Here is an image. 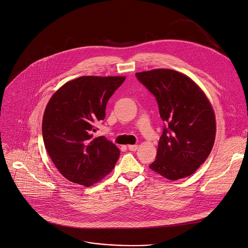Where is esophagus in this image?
Returning <instances> with one entry per match:
<instances>
[{"label":"esophagus","mask_w":248,"mask_h":248,"mask_svg":"<svg viewBox=\"0 0 248 248\" xmlns=\"http://www.w3.org/2000/svg\"><path fill=\"white\" fill-rule=\"evenodd\" d=\"M128 150L129 151H132V152H134V151H136L137 150V148H138V146L137 145H128Z\"/></svg>","instance_id":"esophagus-1"}]
</instances>
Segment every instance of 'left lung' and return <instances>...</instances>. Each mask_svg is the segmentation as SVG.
<instances>
[{"instance_id": "left-lung-1", "label": "left lung", "mask_w": 248, "mask_h": 248, "mask_svg": "<svg viewBox=\"0 0 248 248\" xmlns=\"http://www.w3.org/2000/svg\"><path fill=\"white\" fill-rule=\"evenodd\" d=\"M155 97L163 130L150 169L170 180L193 174L209 155L216 133L213 109L186 75L170 69L135 74Z\"/></svg>"}]
</instances>
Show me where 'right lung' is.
I'll return each instance as SVG.
<instances>
[{"label":"right lung","mask_w":248,"mask_h":248,"mask_svg":"<svg viewBox=\"0 0 248 248\" xmlns=\"http://www.w3.org/2000/svg\"><path fill=\"white\" fill-rule=\"evenodd\" d=\"M124 77L84 76L62 86L48 101L43 139L59 172L69 181L90 187L114 169L119 148L104 136L93 138L105 119L106 105Z\"/></svg>","instance_id":"add662e5"}]
</instances>
